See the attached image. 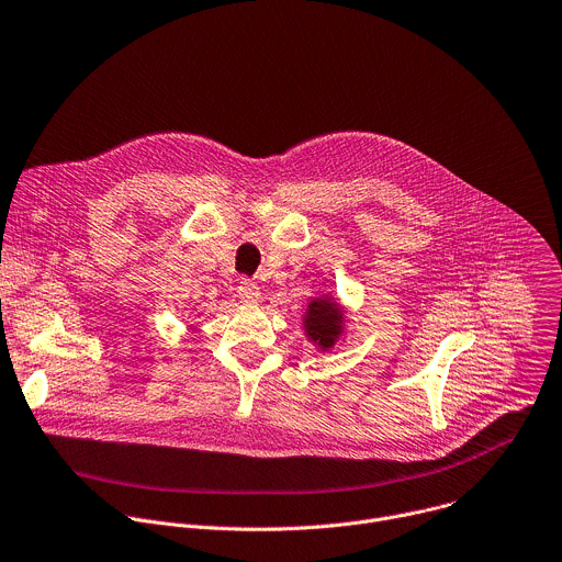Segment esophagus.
<instances>
[{
    "label": "esophagus",
    "mask_w": 562,
    "mask_h": 562,
    "mask_svg": "<svg viewBox=\"0 0 562 562\" xmlns=\"http://www.w3.org/2000/svg\"><path fill=\"white\" fill-rule=\"evenodd\" d=\"M238 297L245 302V304H256L260 300V289L254 280L249 278H243L240 284H238Z\"/></svg>",
    "instance_id": "34e87169"
}]
</instances>
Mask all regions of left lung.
<instances>
[{"label": "left lung", "mask_w": 562, "mask_h": 562, "mask_svg": "<svg viewBox=\"0 0 562 562\" xmlns=\"http://www.w3.org/2000/svg\"><path fill=\"white\" fill-rule=\"evenodd\" d=\"M341 313L337 311V304L328 300H313L308 304L304 326L313 341H317L322 348H330L341 330Z\"/></svg>", "instance_id": "1"}]
</instances>
